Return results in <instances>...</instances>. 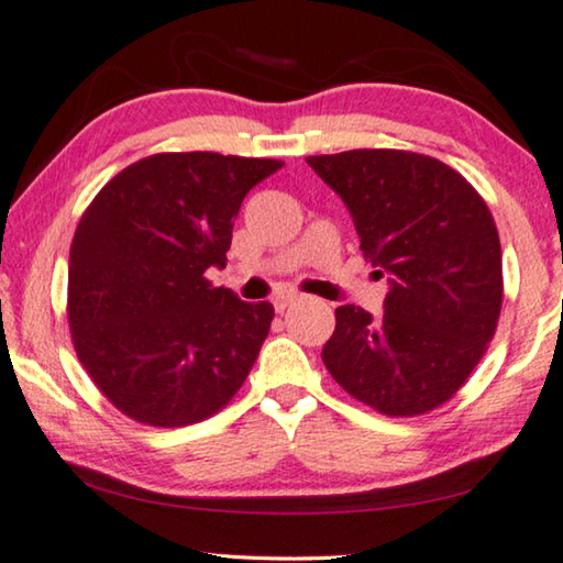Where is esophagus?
Listing matches in <instances>:
<instances>
[{
    "label": "esophagus",
    "mask_w": 563,
    "mask_h": 563,
    "mask_svg": "<svg viewBox=\"0 0 563 563\" xmlns=\"http://www.w3.org/2000/svg\"><path fill=\"white\" fill-rule=\"evenodd\" d=\"M299 299H301V295H297V291H287V295H279L274 299V309H276V312H284V309L297 305Z\"/></svg>",
    "instance_id": "34e87169"
}]
</instances>
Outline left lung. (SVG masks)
Returning a JSON list of instances; mask_svg holds the SVG:
<instances>
[{"label": "left lung", "instance_id": "1", "mask_svg": "<svg viewBox=\"0 0 563 563\" xmlns=\"http://www.w3.org/2000/svg\"><path fill=\"white\" fill-rule=\"evenodd\" d=\"M353 216L363 256L388 276L383 317L335 309L322 361L350 396L419 417L457 394L485 355L503 305L490 208L444 162L404 150L307 157Z\"/></svg>", "mask_w": 563, "mask_h": 563}]
</instances>
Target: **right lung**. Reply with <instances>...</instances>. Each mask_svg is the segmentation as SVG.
<instances>
[{
    "mask_svg": "<svg viewBox=\"0 0 563 563\" xmlns=\"http://www.w3.org/2000/svg\"><path fill=\"white\" fill-rule=\"evenodd\" d=\"M282 159L162 152L101 187L70 243L73 347L129 419L187 427L239 394L274 307L206 279L225 266L249 190Z\"/></svg>",
    "mask_w": 563,
    "mask_h": 563,
    "instance_id": "1",
    "label": "right lung"
}]
</instances>
